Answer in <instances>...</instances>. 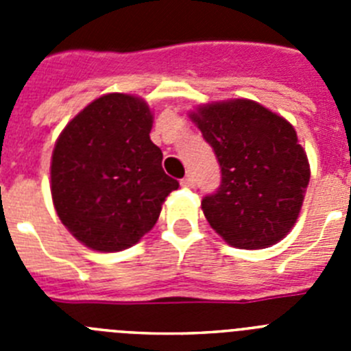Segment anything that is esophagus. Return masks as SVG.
I'll return each instance as SVG.
<instances>
[{
    "label": "esophagus",
    "instance_id": "esophagus-1",
    "mask_svg": "<svg viewBox=\"0 0 351 351\" xmlns=\"http://www.w3.org/2000/svg\"><path fill=\"white\" fill-rule=\"evenodd\" d=\"M181 184L184 186V188H193V186H195L193 176H191V173H188V176H186V178L181 181Z\"/></svg>",
    "mask_w": 351,
    "mask_h": 351
}]
</instances>
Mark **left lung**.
<instances>
[{
	"label": "left lung",
	"instance_id": "left-lung-1",
	"mask_svg": "<svg viewBox=\"0 0 351 351\" xmlns=\"http://www.w3.org/2000/svg\"><path fill=\"white\" fill-rule=\"evenodd\" d=\"M190 119L221 167L218 191L202 200L209 225L239 250L281 241L299 218L311 176L293 126L244 98L202 105Z\"/></svg>",
	"mask_w": 351,
	"mask_h": 351
}]
</instances>
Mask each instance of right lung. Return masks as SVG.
I'll list each match as a JSON object with an SVG mask.
<instances>
[{"mask_svg": "<svg viewBox=\"0 0 351 351\" xmlns=\"http://www.w3.org/2000/svg\"><path fill=\"white\" fill-rule=\"evenodd\" d=\"M153 112L142 98L108 93L64 126L51 161V193L77 241L112 253L137 244L179 182L151 142Z\"/></svg>", "mask_w": 351, "mask_h": 351, "instance_id": "right-lung-1", "label": "right lung"}]
</instances>
